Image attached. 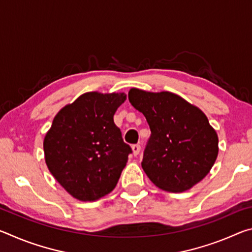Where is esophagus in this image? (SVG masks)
<instances>
[{
    "mask_svg": "<svg viewBox=\"0 0 252 252\" xmlns=\"http://www.w3.org/2000/svg\"><path fill=\"white\" fill-rule=\"evenodd\" d=\"M140 150H141V147L139 146V144H134V146H132V152H133V156L136 157L140 153Z\"/></svg>",
    "mask_w": 252,
    "mask_h": 252,
    "instance_id": "obj_1",
    "label": "esophagus"
}]
</instances>
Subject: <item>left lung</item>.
<instances>
[{
    "label": "left lung",
    "instance_id": "1",
    "mask_svg": "<svg viewBox=\"0 0 252 252\" xmlns=\"http://www.w3.org/2000/svg\"><path fill=\"white\" fill-rule=\"evenodd\" d=\"M129 101L150 126L141 165L153 185L183 192L210 172L219 152L218 134L198 106L171 92L136 88L130 89Z\"/></svg>",
    "mask_w": 252,
    "mask_h": 252
}]
</instances>
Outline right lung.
<instances>
[{
    "label": "right lung",
    "mask_w": 252,
    "mask_h": 252,
    "mask_svg": "<svg viewBox=\"0 0 252 252\" xmlns=\"http://www.w3.org/2000/svg\"><path fill=\"white\" fill-rule=\"evenodd\" d=\"M126 99L120 93L87 92L54 117L43 149L50 172L80 201L109 194L119 181L131 148L113 116Z\"/></svg>",
    "instance_id": "1"
}]
</instances>
